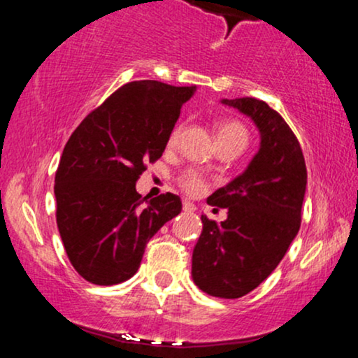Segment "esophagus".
Listing matches in <instances>:
<instances>
[{"label": "esophagus", "mask_w": 358, "mask_h": 358, "mask_svg": "<svg viewBox=\"0 0 358 358\" xmlns=\"http://www.w3.org/2000/svg\"><path fill=\"white\" fill-rule=\"evenodd\" d=\"M183 210L185 212H195L196 210V205L195 203H193V202H188V200H185V202H183Z\"/></svg>", "instance_id": "1"}]
</instances>
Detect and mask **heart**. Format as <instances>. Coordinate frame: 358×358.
<instances>
[{
    "instance_id": "obj_1",
    "label": "heart",
    "mask_w": 358,
    "mask_h": 358,
    "mask_svg": "<svg viewBox=\"0 0 358 358\" xmlns=\"http://www.w3.org/2000/svg\"><path fill=\"white\" fill-rule=\"evenodd\" d=\"M180 133H182V126H176L173 133L170 134V145H175L178 141ZM217 139H242L248 141V131L239 122H225L217 131ZM180 187L190 195H199L205 190V182L196 171H187L180 176Z\"/></svg>"
}]
</instances>
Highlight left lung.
I'll return each instance as SVG.
<instances>
[{"mask_svg": "<svg viewBox=\"0 0 358 358\" xmlns=\"http://www.w3.org/2000/svg\"><path fill=\"white\" fill-rule=\"evenodd\" d=\"M252 119L261 143L239 176L207 199L227 208L220 224L202 215L193 248V282L210 296L236 299L250 293L276 269L301 224L306 165L296 136L264 101L222 99Z\"/></svg>", "mask_w": 358, "mask_h": 358, "instance_id": "obj_1", "label": "left lung"}]
</instances>
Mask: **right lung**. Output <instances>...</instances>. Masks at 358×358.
Listing matches in <instances>:
<instances>
[{
	"mask_svg": "<svg viewBox=\"0 0 358 358\" xmlns=\"http://www.w3.org/2000/svg\"><path fill=\"white\" fill-rule=\"evenodd\" d=\"M195 90L129 82L94 109L65 145L53 188L57 225L85 281L110 286L133 278L148 241L182 212L178 195L143 199L136 182L145 163L163 155Z\"/></svg>",
	"mask_w": 358,
	"mask_h": 358,
	"instance_id": "right-lung-1",
	"label": "right lung"
}]
</instances>
